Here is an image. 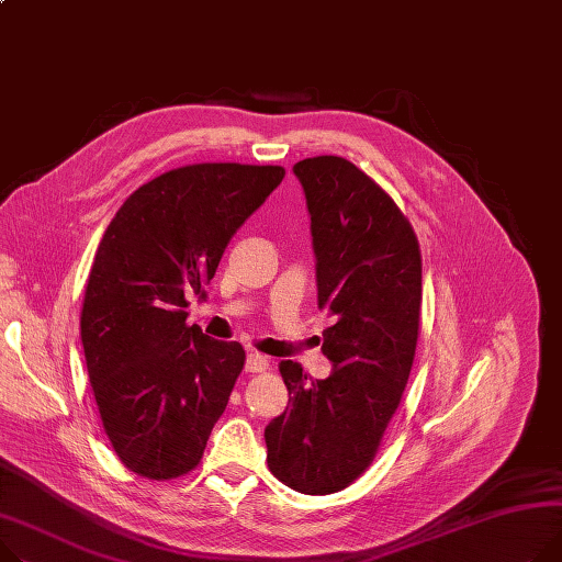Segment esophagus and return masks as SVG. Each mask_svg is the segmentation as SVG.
<instances>
[{
	"mask_svg": "<svg viewBox=\"0 0 562 562\" xmlns=\"http://www.w3.org/2000/svg\"><path fill=\"white\" fill-rule=\"evenodd\" d=\"M267 368H269V357L259 352H250L246 357V372H265Z\"/></svg>",
	"mask_w": 562,
	"mask_h": 562,
	"instance_id": "1",
	"label": "esophagus"
}]
</instances>
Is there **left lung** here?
Wrapping results in <instances>:
<instances>
[{
  "label": "left lung",
  "instance_id": "obj_1",
  "mask_svg": "<svg viewBox=\"0 0 562 562\" xmlns=\"http://www.w3.org/2000/svg\"><path fill=\"white\" fill-rule=\"evenodd\" d=\"M312 216L318 307L331 316L312 380L280 361L289 406L267 429L269 470L303 495L339 493L378 454L416 357L423 259L414 228L382 187L339 156L293 165Z\"/></svg>",
  "mask_w": 562,
  "mask_h": 562
}]
</instances>
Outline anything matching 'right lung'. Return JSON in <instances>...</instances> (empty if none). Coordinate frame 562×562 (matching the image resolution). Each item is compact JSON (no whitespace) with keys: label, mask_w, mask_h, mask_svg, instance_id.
Listing matches in <instances>:
<instances>
[{"label":"right lung","mask_w":562,"mask_h":562,"mask_svg":"<svg viewBox=\"0 0 562 562\" xmlns=\"http://www.w3.org/2000/svg\"><path fill=\"white\" fill-rule=\"evenodd\" d=\"M282 167L203 162L135 190L103 233L81 312V341L103 429L146 479L194 470L246 361L237 341L187 325L223 250L282 182Z\"/></svg>","instance_id":"right-lung-1"}]
</instances>
